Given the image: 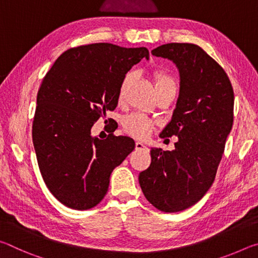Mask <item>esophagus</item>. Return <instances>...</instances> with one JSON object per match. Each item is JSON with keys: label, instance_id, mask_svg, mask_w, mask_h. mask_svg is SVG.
Segmentation results:
<instances>
[{"label": "esophagus", "instance_id": "34e87169", "mask_svg": "<svg viewBox=\"0 0 258 258\" xmlns=\"http://www.w3.org/2000/svg\"><path fill=\"white\" fill-rule=\"evenodd\" d=\"M135 149H137V150H143V149H147V147H146L145 143L138 141V142H135Z\"/></svg>", "mask_w": 258, "mask_h": 258}]
</instances>
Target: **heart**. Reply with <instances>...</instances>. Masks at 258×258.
<instances>
[{"label":"heart","mask_w":258,"mask_h":258,"mask_svg":"<svg viewBox=\"0 0 258 258\" xmlns=\"http://www.w3.org/2000/svg\"><path fill=\"white\" fill-rule=\"evenodd\" d=\"M131 78H132V73L126 74L123 81L120 83L119 86V99H123L126 87L128 86ZM154 80L156 85V91L164 87H171V89H176V82L174 78L169 75V74L165 73L163 71H155L154 72ZM123 127L124 131L127 134L132 135L133 138L137 139H143L147 138L150 132L154 130V123L150 118L147 116L142 115V113H130V115L125 116L123 118Z\"/></svg>","instance_id":"heart-1"}]
</instances>
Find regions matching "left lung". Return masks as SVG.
<instances>
[{"instance_id": "left-lung-1", "label": "left lung", "mask_w": 258, "mask_h": 258, "mask_svg": "<svg viewBox=\"0 0 258 258\" xmlns=\"http://www.w3.org/2000/svg\"><path fill=\"white\" fill-rule=\"evenodd\" d=\"M151 53L172 60L180 73L176 108L160 133L178 141L172 151L152 148L139 183L152 206L176 213L198 203L215 180L232 128L234 94L224 69L198 45L168 43Z\"/></svg>"}]
</instances>
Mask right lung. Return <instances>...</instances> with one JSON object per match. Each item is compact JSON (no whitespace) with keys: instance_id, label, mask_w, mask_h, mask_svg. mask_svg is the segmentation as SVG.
Here are the masks:
<instances>
[{"instance_id":"right-lung-1","label":"right lung","mask_w":258,"mask_h":258,"mask_svg":"<svg viewBox=\"0 0 258 258\" xmlns=\"http://www.w3.org/2000/svg\"><path fill=\"white\" fill-rule=\"evenodd\" d=\"M147 47L94 43L64 51L43 78L33 120V143L47 189L59 202L85 211L101 202L113 168L134 140L91 137L99 118L118 103L120 83Z\"/></svg>"}]
</instances>
